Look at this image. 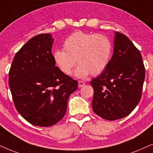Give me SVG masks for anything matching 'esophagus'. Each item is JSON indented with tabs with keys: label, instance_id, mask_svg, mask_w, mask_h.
<instances>
[{
	"label": "esophagus",
	"instance_id": "1",
	"mask_svg": "<svg viewBox=\"0 0 153 153\" xmlns=\"http://www.w3.org/2000/svg\"><path fill=\"white\" fill-rule=\"evenodd\" d=\"M85 85V82H83V81H81V80L78 81V87H82L84 86Z\"/></svg>",
	"mask_w": 153,
	"mask_h": 153
}]
</instances>
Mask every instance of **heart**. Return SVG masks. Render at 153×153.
I'll use <instances>...</instances> for the list:
<instances>
[{
	"mask_svg": "<svg viewBox=\"0 0 153 153\" xmlns=\"http://www.w3.org/2000/svg\"><path fill=\"white\" fill-rule=\"evenodd\" d=\"M63 50H56L53 59L58 68L64 74H72L76 66L75 75L85 78L87 75H98L108 65L113 46L108 37L104 34L77 30L71 34L63 43Z\"/></svg>",
	"mask_w": 153,
	"mask_h": 153,
	"instance_id": "obj_1",
	"label": "heart"
}]
</instances>
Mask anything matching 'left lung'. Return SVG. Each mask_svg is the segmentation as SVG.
<instances>
[{"label": "left lung", "instance_id": "obj_1", "mask_svg": "<svg viewBox=\"0 0 153 153\" xmlns=\"http://www.w3.org/2000/svg\"><path fill=\"white\" fill-rule=\"evenodd\" d=\"M145 75L140 51L127 36L115 32L114 53L107 68L90 82L94 112L111 121L129 115L140 100Z\"/></svg>", "mask_w": 153, "mask_h": 153}]
</instances>
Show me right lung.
<instances>
[{
	"label": "right lung",
	"mask_w": 153,
	"mask_h": 153,
	"mask_svg": "<svg viewBox=\"0 0 153 153\" xmlns=\"http://www.w3.org/2000/svg\"><path fill=\"white\" fill-rule=\"evenodd\" d=\"M50 34H39L16 53L9 71V86L15 106L26 121L51 127L64 117L70 95L78 81L55 66Z\"/></svg>",
	"instance_id": "1"
}]
</instances>
